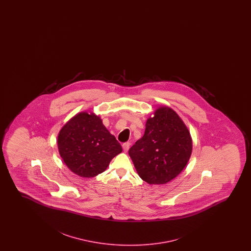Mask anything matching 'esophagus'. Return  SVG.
<instances>
[{"label": "esophagus", "mask_w": 251, "mask_h": 251, "mask_svg": "<svg viewBox=\"0 0 251 251\" xmlns=\"http://www.w3.org/2000/svg\"><path fill=\"white\" fill-rule=\"evenodd\" d=\"M129 147H130V143L129 142H126V143H124L123 144V148H124V151L125 152H127L128 151V149H129Z\"/></svg>", "instance_id": "esophagus-1"}]
</instances>
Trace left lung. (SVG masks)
<instances>
[{"mask_svg":"<svg viewBox=\"0 0 251 251\" xmlns=\"http://www.w3.org/2000/svg\"><path fill=\"white\" fill-rule=\"evenodd\" d=\"M189 129L175 110L159 106L146 123L145 134L131 147L138 175L149 184H165L182 172L192 153Z\"/></svg>","mask_w":251,"mask_h":251,"instance_id":"left-lung-1","label":"left lung"}]
</instances>
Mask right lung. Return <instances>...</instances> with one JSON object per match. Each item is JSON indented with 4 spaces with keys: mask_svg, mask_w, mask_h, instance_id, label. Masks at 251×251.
<instances>
[{
    "mask_svg": "<svg viewBox=\"0 0 251 251\" xmlns=\"http://www.w3.org/2000/svg\"><path fill=\"white\" fill-rule=\"evenodd\" d=\"M59 153L67 167L85 178L104 172L123 151L100 116L88 111L76 114L59 131Z\"/></svg>",
    "mask_w": 251,
    "mask_h": 251,
    "instance_id": "1",
    "label": "right lung"
}]
</instances>
